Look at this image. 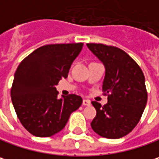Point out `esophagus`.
Wrapping results in <instances>:
<instances>
[{"label":"esophagus","instance_id":"esophagus-1","mask_svg":"<svg viewBox=\"0 0 159 159\" xmlns=\"http://www.w3.org/2000/svg\"><path fill=\"white\" fill-rule=\"evenodd\" d=\"M82 104H83L84 106H89V105H90V100H89V99H83Z\"/></svg>","mask_w":159,"mask_h":159}]
</instances>
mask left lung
Instances as JSON below:
<instances>
[{
	"instance_id": "1",
	"label": "left lung",
	"mask_w": 159,
	"mask_h": 159,
	"mask_svg": "<svg viewBox=\"0 0 159 159\" xmlns=\"http://www.w3.org/2000/svg\"><path fill=\"white\" fill-rule=\"evenodd\" d=\"M88 48L103 63L102 90L108 103L92 101L97 115L91 128L100 137L119 139L133 130L147 105L148 93L141 69L129 54L114 46L88 43Z\"/></svg>"
}]
</instances>
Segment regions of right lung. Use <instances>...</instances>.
Listing matches in <instances>:
<instances>
[{
    "mask_svg": "<svg viewBox=\"0 0 159 159\" xmlns=\"http://www.w3.org/2000/svg\"><path fill=\"white\" fill-rule=\"evenodd\" d=\"M83 43L49 44L27 56L14 74L11 97L18 119L33 136L51 137L64 129L70 114L82 104L70 94L58 98L55 86L68 77Z\"/></svg>",
    "mask_w": 159,
    "mask_h": 159,
    "instance_id": "right-lung-1",
    "label": "right lung"
}]
</instances>
